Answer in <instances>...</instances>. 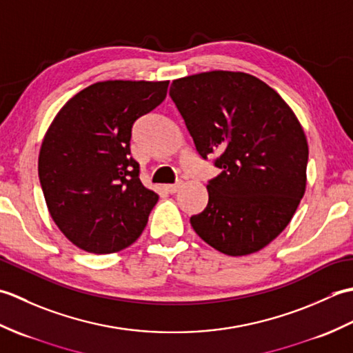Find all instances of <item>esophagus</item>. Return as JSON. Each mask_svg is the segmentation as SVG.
I'll return each mask as SVG.
<instances>
[{
    "label": "esophagus",
    "instance_id": "obj_1",
    "mask_svg": "<svg viewBox=\"0 0 353 353\" xmlns=\"http://www.w3.org/2000/svg\"><path fill=\"white\" fill-rule=\"evenodd\" d=\"M179 188H181V185H167L165 186V191L170 194H176L179 191Z\"/></svg>",
    "mask_w": 353,
    "mask_h": 353
}]
</instances>
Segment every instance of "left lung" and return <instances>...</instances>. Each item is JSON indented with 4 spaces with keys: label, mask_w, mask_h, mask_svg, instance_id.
I'll list each match as a JSON object with an SVG mask.
<instances>
[{
    "label": "left lung",
    "mask_w": 353,
    "mask_h": 353,
    "mask_svg": "<svg viewBox=\"0 0 353 353\" xmlns=\"http://www.w3.org/2000/svg\"><path fill=\"white\" fill-rule=\"evenodd\" d=\"M171 100L199 154H216L208 206L191 216L215 250L244 256L288 226L306 188L308 142L274 89L245 72L209 71L177 79Z\"/></svg>",
    "instance_id": "1"
}]
</instances>
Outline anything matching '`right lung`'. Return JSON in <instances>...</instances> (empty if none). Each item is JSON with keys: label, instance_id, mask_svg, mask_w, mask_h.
Returning <instances> with one entry per match:
<instances>
[{"label": "right lung", "instance_id": "obj_1", "mask_svg": "<svg viewBox=\"0 0 353 353\" xmlns=\"http://www.w3.org/2000/svg\"><path fill=\"white\" fill-rule=\"evenodd\" d=\"M170 81L108 80L85 88L45 133L37 171L51 219L79 249L133 244L159 196L139 181L132 125L167 97Z\"/></svg>", "mask_w": 353, "mask_h": 353}]
</instances>
